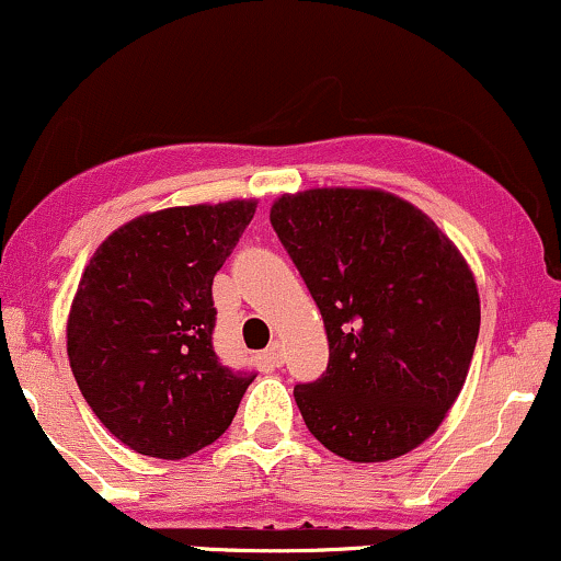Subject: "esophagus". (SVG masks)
Here are the masks:
<instances>
[{"label":"esophagus","mask_w":561,"mask_h":561,"mask_svg":"<svg viewBox=\"0 0 561 561\" xmlns=\"http://www.w3.org/2000/svg\"><path fill=\"white\" fill-rule=\"evenodd\" d=\"M262 358H265L267 366H280L283 364V345L278 341L270 343L265 354H262Z\"/></svg>","instance_id":"34e87169"}]
</instances>
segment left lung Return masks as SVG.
I'll return each mask as SVG.
<instances>
[{"instance_id":"8db88e82","label":"left lung","mask_w":561,"mask_h":561,"mask_svg":"<svg viewBox=\"0 0 561 561\" xmlns=\"http://www.w3.org/2000/svg\"><path fill=\"white\" fill-rule=\"evenodd\" d=\"M270 224L320 307L330 362L294 387L330 453L382 462L432 437L466 385L481 301L458 247L382 190L283 195Z\"/></svg>"}]
</instances>
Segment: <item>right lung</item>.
<instances>
[{
    "label": "right lung",
    "mask_w": 561,
    "mask_h": 561,
    "mask_svg": "<svg viewBox=\"0 0 561 561\" xmlns=\"http://www.w3.org/2000/svg\"><path fill=\"white\" fill-rule=\"evenodd\" d=\"M254 199L165 207L95 249L67 320V356L101 424L140 455L182 460L231 426L254 371L213 351V278Z\"/></svg>",
    "instance_id": "obj_1"
}]
</instances>
